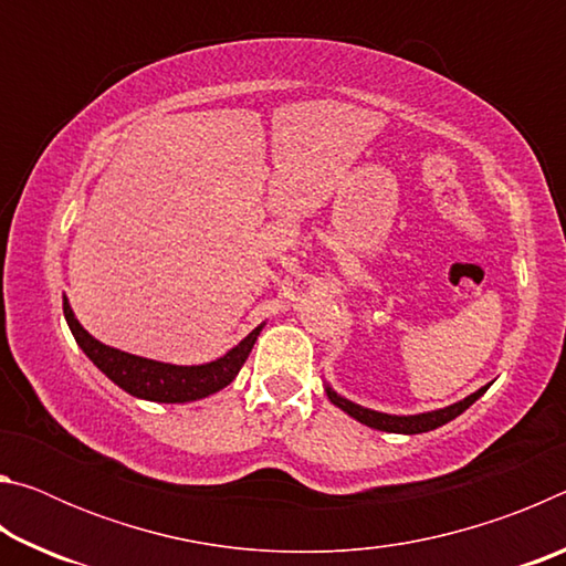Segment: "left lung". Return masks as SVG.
Here are the masks:
<instances>
[{
  "mask_svg": "<svg viewBox=\"0 0 566 566\" xmlns=\"http://www.w3.org/2000/svg\"><path fill=\"white\" fill-rule=\"evenodd\" d=\"M492 387V381L482 389H476L474 395L464 397L462 401H454V405H449L444 409H432V411H421V415H385V411H375V409H367L361 405H354V401L344 399L342 395H337L329 385L324 387L327 391V397L332 405H337L342 411H347L349 417H354L361 424H367L371 429H379V432H391V434H421V432H432V429L447 424V421H452L454 417L462 415L464 409H469L474 405V401L484 395L486 389Z\"/></svg>",
  "mask_w": 566,
  "mask_h": 566,
  "instance_id": "1",
  "label": "left lung"
}]
</instances>
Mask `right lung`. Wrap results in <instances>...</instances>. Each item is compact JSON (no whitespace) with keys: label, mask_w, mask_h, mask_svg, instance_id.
<instances>
[{"label":"right lung","mask_w":566,"mask_h":566,"mask_svg":"<svg viewBox=\"0 0 566 566\" xmlns=\"http://www.w3.org/2000/svg\"><path fill=\"white\" fill-rule=\"evenodd\" d=\"M64 319L70 324L76 344L82 352L94 361V367L104 371L114 385L127 391V395L147 401H161V405H185V401L205 399L214 391L232 385L234 377L247 361L249 352H252L256 337L264 324L252 329L247 337L229 349L224 357L207 364H191V367H181V364H167L147 357H137V354L122 352L107 347L99 339L82 327L80 319L74 317L70 302L64 296Z\"/></svg>","instance_id":"right-lung-1"}]
</instances>
